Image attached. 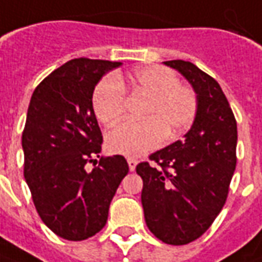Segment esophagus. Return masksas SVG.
Instances as JSON below:
<instances>
[{
    "label": "esophagus",
    "instance_id": "1",
    "mask_svg": "<svg viewBox=\"0 0 262 262\" xmlns=\"http://www.w3.org/2000/svg\"><path fill=\"white\" fill-rule=\"evenodd\" d=\"M127 164H129V169H130V171H133V170L136 169L137 160L136 159H133V157H129V159H127Z\"/></svg>",
    "mask_w": 262,
    "mask_h": 262
}]
</instances>
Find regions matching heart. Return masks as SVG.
<instances>
[{"label": "heart", "instance_id": "1", "mask_svg": "<svg viewBox=\"0 0 262 262\" xmlns=\"http://www.w3.org/2000/svg\"><path fill=\"white\" fill-rule=\"evenodd\" d=\"M129 83L133 91L149 93L143 107L146 119L123 122L107 133V149L115 155L136 157L156 149L166 135L176 137L193 123L197 115V95L187 85L179 83L177 75L169 68L147 65L135 69ZM125 79L106 76L92 95L95 116L106 126H112L123 115Z\"/></svg>", "mask_w": 262, "mask_h": 262}]
</instances>
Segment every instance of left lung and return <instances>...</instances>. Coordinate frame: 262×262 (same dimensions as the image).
Wrapping results in <instances>:
<instances>
[{"label": "left lung", "mask_w": 262, "mask_h": 262, "mask_svg": "<svg viewBox=\"0 0 262 262\" xmlns=\"http://www.w3.org/2000/svg\"><path fill=\"white\" fill-rule=\"evenodd\" d=\"M188 80L197 115L183 140L150 155L160 169L139 163L144 220L155 237L184 246L208 230L224 206L237 157V122L217 80L191 62H163Z\"/></svg>", "instance_id": "obj_1"}]
</instances>
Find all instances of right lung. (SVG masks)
Wrapping results in <instances>:
<instances>
[{"instance_id":"obj_1","label":"right lung","mask_w":262,"mask_h":262,"mask_svg":"<svg viewBox=\"0 0 262 262\" xmlns=\"http://www.w3.org/2000/svg\"><path fill=\"white\" fill-rule=\"evenodd\" d=\"M120 62L78 58L55 69L36 86L23 133L24 176L41 220L69 241L105 227L109 206L129 171L123 156L100 157L102 132L92 95L102 76Z\"/></svg>"}]
</instances>
